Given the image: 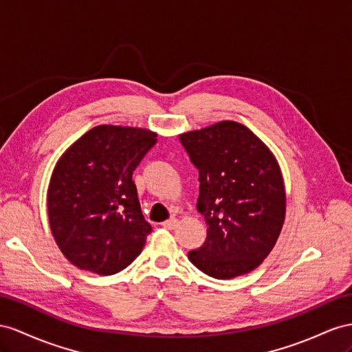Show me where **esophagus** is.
I'll return each instance as SVG.
<instances>
[{"instance_id":"34e87169","label":"esophagus","mask_w":352,"mask_h":352,"mask_svg":"<svg viewBox=\"0 0 352 352\" xmlns=\"http://www.w3.org/2000/svg\"><path fill=\"white\" fill-rule=\"evenodd\" d=\"M177 224H178V220L173 217V219H169V220L164 221V224H162V226H164L165 229H169V230H173V229H175V228H177Z\"/></svg>"}]
</instances>
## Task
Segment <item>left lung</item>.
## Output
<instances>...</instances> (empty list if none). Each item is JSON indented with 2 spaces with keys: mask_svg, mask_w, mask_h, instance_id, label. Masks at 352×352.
Returning a JSON list of instances; mask_svg holds the SVG:
<instances>
[{
  "mask_svg": "<svg viewBox=\"0 0 352 352\" xmlns=\"http://www.w3.org/2000/svg\"><path fill=\"white\" fill-rule=\"evenodd\" d=\"M199 170L206 239L188 260L217 279L245 275L272 251L285 217L278 162L247 126L224 120L179 135Z\"/></svg>",
  "mask_w": 352,
  "mask_h": 352,
  "instance_id": "left-lung-1",
  "label": "left lung"
}]
</instances>
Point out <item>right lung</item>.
<instances>
[{"label": "right lung", "mask_w": 352, "mask_h": 352, "mask_svg": "<svg viewBox=\"0 0 352 352\" xmlns=\"http://www.w3.org/2000/svg\"><path fill=\"white\" fill-rule=\"evenodd\" d=\"M156 137L147 129L101 124L58 160L47 190L49 221L74 266L113 275L140 256L151 226L132 174Z\"/></svg>", "instance_id": "1"}]
</instances>
